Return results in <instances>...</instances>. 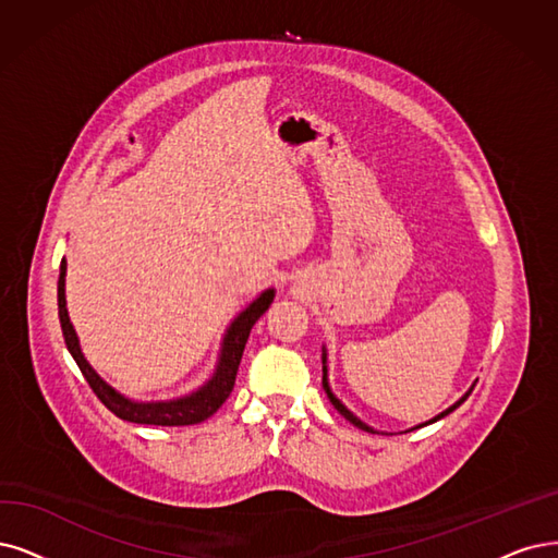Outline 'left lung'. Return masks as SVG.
<instances>
[{"instance_id": "8db88e82", "label": "left lung", "mask_w": 558, "mask_h": 558, "mask_svg": "<svg viewBox=\"0 0 558 558\" xmlns=\"http://www.w3.org/2000/svg\"><path fill=\"white\" fill-rule=\"evenodd\" d=\"M322 352H324V354H322V363H324V367H322V369H324V377H322V386H324V390H326V396H328V400H331V404H333V407H336V409L340 411V414H342V416H344V418H347L349 423H354L356 427H361V429H365V432H373V435H375V432H377L375 427H369V425H365V423H363L361 418H356V416L352 414V411H349V409H347V407H344V404H342V402H340V400H338V398L333 396V390H331V386H328V369H326V349H322ZM473 386H476V384H473ZM473 386H471V388L466 390V393H464V396H462V398H460V400H458L456 404H452V407H448L446 411H441V414H439V416H435V418H432V421H427V423H423V425H429V423H437L439 418L448 416V414H450V411H456V409H458V407H460V404H462V402H464V400H466V398L471 396V390H473ZM423 425H416V427H423ZM416 427H414V429H416Z\"/></svg>"}]
</instances>
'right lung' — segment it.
Segmentation results:
<instances>
[{"label": "right lung", "instance_id": "1", "mask_svg": "<svg viewBox=\"0 0 558 558\" xmlns=\"http://www.w3.org/2000/svg\"><path fill=\"white\" fill-rule=\"evenodd\" d=\"M274 296H276L274 290L262 292L251 305L245 307L243 313H239L234 317L230 328L225 331L216 373L204 386L193 390L191 396H183V398L168 400V402H135L131 398H123L110 384L102 381L96 375V369L87 363L85 354H82L77 333H75V328L69 319V311H66V259H61L59 282H57V305H59L61 333H64L69 352L75 359L80 373L85 375L87 384L92 386L96 398L121 421L140 423V425H162V427L202 423L209 416H214L216 411L222 407V402L230 398L247 336H251L255 322L268 311V305H271Z\"/></svg>", "mask_w": 558, "mask_h": 558}]
</instances>
